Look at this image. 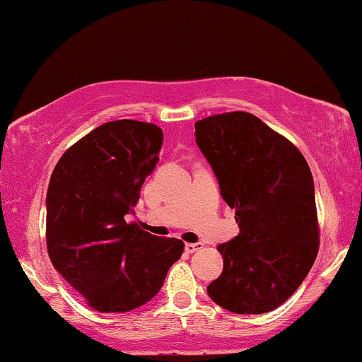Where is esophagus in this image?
I'll use <instances>...</instances> for the list:
<instances>
[{
	"instance_id": "34e87169",
	"label": "esophagus",
	"mask_w": 362,
	"mask_h": 362,
	"mask_svg": "<svg viewBox=\"0 0 362 362\" xmlns=\"http://www.w3.org/2000/svg\"><path fill=\"white\" fill-rule=\"evenodd\" d=\"M202 243H185V252L187 253H194L197 250H201Z\"/></svg>"
}]
</instances>
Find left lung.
I'll return each mask as SVG.
<instances>
[{
	"instance_id": "8db88e82",
	"label": "left lung",
	"mask_w": 362,
	"mask_h": 362,
	"mask_svg": "<svg viewBox=\"0 0 362 362\" xmlns=\"http://www.w3.org/2000/svg\"><path fill=\"white\" fill-rule=\"evenodd\" d=\"M240 233L219 245L223 272L207 286L216 305L240 315L276 310L317 259L320 226L311 170L301 151L248 112L195 122Z\"/></svg>"
}]
</instances>
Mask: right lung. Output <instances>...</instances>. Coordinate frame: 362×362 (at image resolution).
<instances>
[{
    "instance_id": "add662e5",
    "label": "right lung",
    "mask_w": 362,
    "mask_h": 362,
    "mask_svg": "<svg viewBox=\"0 0 362 362\" xmlns=\"http://www.w3.org/2000/svg\"><path fill=\"white\" fill-rule=\"evenodd\" d=\"M161 143L155 124L112 120L66 149L49 180V259L100 313H126L155 298L184 253L182 240L153 236L124 219Z\"/></svg>"
}]
</instances>
